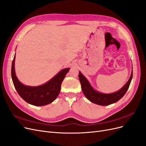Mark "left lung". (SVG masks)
Here are the masks:
<instances>
[{
  "label": "left lung",
  "instance_id": "1",
  "mask_svg": "<svg viewBox=\"0 0 146 146\" xmlns=\"http://www.w3.org/2000/svg\"><path fill=\"white\" fill-rule=\"evenodd\" d=\"M132 75L133 71H132L131 75H130L128 82L125 83L124 86L116 92L112 94H104L94 90L91 85L90 84L88 80L80 72H79L78 77L80 83H81L82 91L85 97L90 102L98 105L108 106L117 102L124 96L130 86Z\"/></svg>",
  "mask_w": 146,
  "mask_h": 146
}]
</instances>
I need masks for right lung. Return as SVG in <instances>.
<instances>
[{
    "mask_svg": "<svg viewBox=\"0 0 146 146\" xmlns=\"http://www.w3.org/2000/svg\"><path fill=\"white\" fill-rule=\"evenodd\" d=\"M16 55L13 60L11 77L17 93L22 99L29 104L41 106L54 102L58 95L63 79L70 68H66L60 71L47 83L39 86H25L17 78L14 69Z\"/></svg>",
    "mask_w": 146,
    "mask_h": 146,
    "instance_id": "1",
    "label": "right lung"
}]
</instances>
